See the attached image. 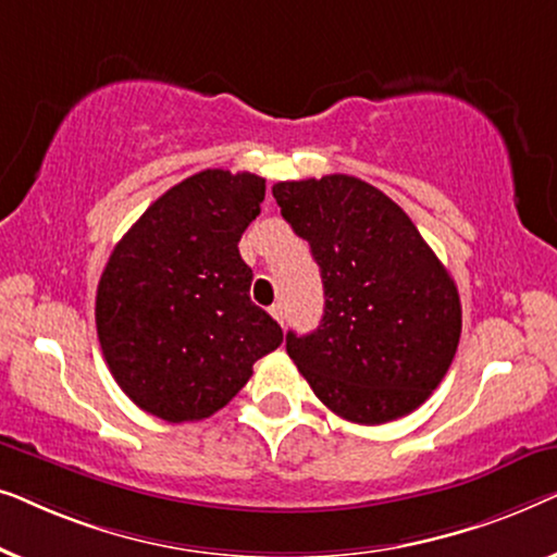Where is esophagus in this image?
Instances as JSON below:
<instances>
[{
	"mask_svg": "<svg viewBox=\"0 0 557 557\" xmlns=\"http://www.w3.org/2000/svg\"><path fill=\"white\" fill-rule=\"evenodd\" d=\"M271 317L276 319L278 324H284V319H286V309H284V304H273V307H271Z\"/></svg>",
	"mask_w": 557,
	"mask_h": 557,
	"instance_id": "34e87169",
	"label": "esophagus"
}]
</instances>
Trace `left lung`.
I'll return each mask as SVG.
<instances>
[{
  "mask_svg": "<svg viewBox=\"0 0 557 557\" xmlns=\"http://www.w3.org/2000/svg\"><path fill=\"white\" fill-rule=\"evenodd\" d=\"M281 215L324 284L314 332L286 352L319 400L352 423L408 416L436 391L461 337L454 278L403 208L349 174L276 182Z\"/></svg>",
  "mask_w": 557,
  "mask_h": 557,
  "instance_id": "8db88e82",
  "label": "left lung"
}]
</instances>
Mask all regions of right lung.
<instances>
[{"mask_svg": "<svg viewBox=\"0 0 557 557\" xmlns=\"http://www.w3.org/2000/svg\"><path fill=\"white\" fill-rule=\"evenodd\" d=\"M265 197L250 172L205 170L151 202L98 281L96 330L121 391L170 423L227 406L284 332L250 301L238 240Z\"/></svg>", "mask_w": 557, "mask_h": 557, "instance_id": "add662e5", "label": "right lung"}]
</instances>
